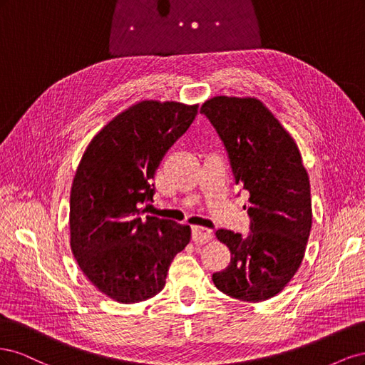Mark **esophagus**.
<instances>
[{
    "label": "esophagus",
    "mask_w": 365,
    "mask_h": 365,
    "mask_svg": "<svg viewBox=\"0 0 365 365\" xmlns=\"http://www.w3.org/2000/svg\"><path fill=\"white\" fill-rule=\"evenodd\" d=\"M213 239L212 231L204 228V227H193L192 228V240L196 242V244H207Z\"/></svg>",
    "instance_id": "1"
}]
</instances>
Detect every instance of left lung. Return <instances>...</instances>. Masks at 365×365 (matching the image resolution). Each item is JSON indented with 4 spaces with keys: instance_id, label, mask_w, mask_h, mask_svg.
<instances>
[{
    "instance_id": "left-lung-1",
    "label": "left lung",
    "mask_w": 365,
    "mask_h": 365,
    "mask_svg": "<svg viewBox=\"0 0 365 365\" xmlns=\"http://www.w3.org/2000/svg\"><path fill=\"white\" fill-rule=\"evenodd\" d=\"M227 150L235 182L248 192L250 233L216 230L231 252L213 274L219 291L242 302L277 295L303 260L312 227L311 184L292 137L257 98L219 96L201 106Z\"/></svg>"
}]
</instances>
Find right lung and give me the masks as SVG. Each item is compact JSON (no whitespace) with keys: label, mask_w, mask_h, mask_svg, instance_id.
<instances>
[{"label":"right lung","mask_w":365,"mask_h":365,"mask_svg":"<svg viewBox=\"0 0 365 365\" xmlns=\"http://www.w3.org/2000/svg\"><path fill=\"white\" fill-rule=\"evenodd\" d=\"M197 105L146 101L98 132L77 168L70 196L71 251L98 291L138 303L165 284L173 257L190 242V227L145 216L153 175L173 143L193 123Z\"/></svg>","instance_id":"add662e5"}]
</instances>
